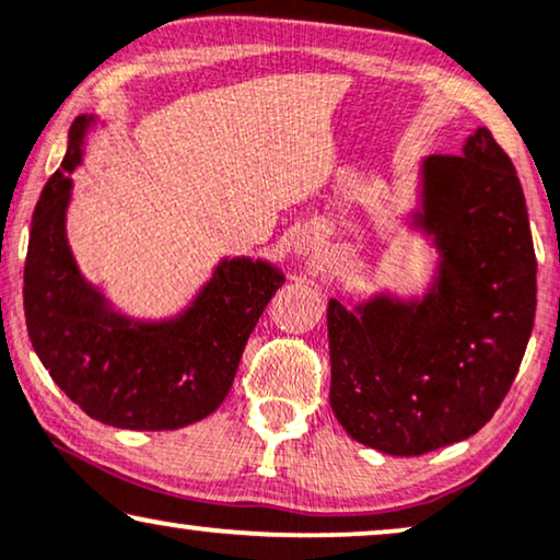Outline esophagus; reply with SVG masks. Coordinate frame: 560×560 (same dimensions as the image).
Here are the masks:
<instances>
[{
    "mask_svg": "<svg viewBox=\"0 0 560 560\" xmlns=\"http://www.w3.org/2000/svg\"><path fill=\"white\" fill-rule=\"evenodd\" d=\"M298 249H301V252H308V249H311V242H305V240H303L301 244H298Z\"/></svg>",
    "mask_w": 560,
    "mask_h": 560,
    "instance_id": "1",
    "label": "esophagus"
}]
</instances>
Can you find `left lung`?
Wrapping results in <instances>:
<instances>
[{
  "instance_id": "8db88e82",
  "label": "left lung",
  "mask_w": 560,
  "mask_h": 560,
  "mask_svg": "<svg viewBox=\"0 0 560 560\" xmlns=\"http://www.w3.org/2000/svg\"><path fill=\"white\" fill-rule=\"evenodd\" d=\"M412 226L441 255L418 301H328L331 408L351 439L420 456L479 431L523 362L535 318V249L515 165L487 127L462 155L420 167Z\"/></svg>"
}]
</instances>
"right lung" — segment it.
Masks as SVG:
<instances>
[{
  "mask_svg": "<svg viewBox=\"0 0 560 560\" xmlns=\"http://www.w3.org/2000/svg\"><path fill=\"white\" fill-rule=\"evenodd\" d=\"M91 125L94 117L73 121L60 171L35 206L22 288L27 334L52 382L86 416L129 431H175L224 402L249 334L285 278L262 259H221L180 316L135 320L112 311L66 236L71 173Z\"/></svg>",
  "mask_w": 560,
  "mask_h": 560,
  "instance_id": "right-lung-1",
  "label": "right lung"
}]
</instances>
